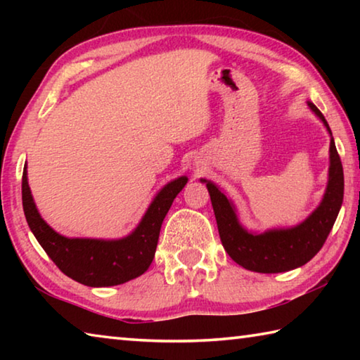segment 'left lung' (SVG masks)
I'll return each mask as SVG.
<instances>
[{"mask_svg":"<svg viewBox=\"0 0 360 360\" xmlns=\"http://www.w3.org/2000/svg\"><path fill=\"white\" fill-rule=\"evenodd\" d=\"M308 106L328 127L324 115L311 101ZM208 187L212 210H214L219 236L227 254L243 268L257 273H283L294 270L311 260L324 246L328 233L343 203L345 178L343 165L330 139V167H328V182L321 205L302 224L290 229H273L264 233H251L243 229L233 203L219 191L211 181L202 179Z\"/></svg>","mask_w":360,"mask_h":360,"instance_id":"left-lung-1","label":"left lung"}]
</instances>
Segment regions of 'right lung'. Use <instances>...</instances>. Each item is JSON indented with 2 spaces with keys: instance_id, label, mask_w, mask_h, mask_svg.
<instances>
[{
  "instance_id": "obj_1",
  "label": "right lung",
  "mask_w": 360,
  "mask_h": 360,
  "mask_svg": "<svg viewBox=\"0 0 360 360\" xmlns=\"http://www.w3.org/2000/svg\"><path fill=\"white\" fill-rule=\"evenodd\" d=\"M186 184V176L168 182L152 200L138 227L120 240L66 238L58 235L36 210L27 167L22 176V203L30 230L66 276L90 288H108L135 279L148 270L154 259L163 219Z\"/></svg>"
}]
</instances>
